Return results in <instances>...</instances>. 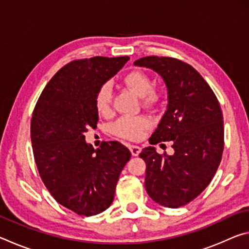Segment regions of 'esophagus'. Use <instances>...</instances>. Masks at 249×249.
I'll list each match as a JSON object with an SVG mask.
<instances>
[{
    "label": "esophagus",
    "instance_id": "34e87169",
    "mask_svg": "<svg viewBox=\"0 0 249 249\" xmlns=\"http://www.w3.org/2000/svg\"><path fill=\"white\" fill-rule=\"evenodd\" d=\"M129 150L133 156H138L141 154L142 148L140 146H136V145H129Z\"/></svg>",
    "mask_w": 249,
    "mask_h": 249
}]
</instances>
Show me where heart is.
<instances>
[{
    "label": "heart",
    "mask_w": 249,
    "mask_h": 249,
    "mask_svg": "<svg viewBox=\"0 0 249 249\" xmlns=\"http://www.w3.org/2000/svg\"><path fill=\"white\" fill-rule=\"evenodd\" d=\"M124 86L138 96L147 107H154L160 101V93L153 88V81L147 73L141 70H133L126 73L122 79ZM112 93L107 84L100 87L96 91L94 103L96 112L101 116H107L111 113ZM150 127V121L146 116H125L117 120L112 125V132L116 136L128 141H137L142 136L146 129Z\"/></svg>",
    "instance_id": "1"
}]
</instances>
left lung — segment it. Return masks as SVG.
Listing matches in <instances>:
<instances>
[{
    "label": "left lung",
    "mask_w": 249,
    "mask_h": 249,
    "mask_svg": "<svg viewBox=\"0 0 249 249\" xmlns=\"http://www.w3.org/2000/svg\"><path fill=\"white\" fill-rule=\"evenodd\" d=\"M134 65L154 70L166 83L167 111L149 144L172 142L175 150L160 155L154 146L142 149L146 191L158 204L179 208L208 187L221 162L224 126L220 103L202 75L178 59L148 56Z\"/></svg>",
    "instance_id": "left-lung-1"
}]
</instances>
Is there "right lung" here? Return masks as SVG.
Wrapping results in <instances>:
<instances>
[{
    "instance_id": "1",
    "label": "right lung",
    "mask_w": 249,
    "mask_h": 249,
    "mask_svg": "<svg viewBox=\"0 0 249 249\" xmlns=\"http://www.w3.org/2000/svg\"><path fill=\"white\" fill-rule=\"evenodd\" d=\"M128 59L98 56L69 62L50 79L34 109L31 138L40 178L58 203L79 215H95L112 204L130 158L119 142H103L94 149L84 136L99 121L96 91Z\"/></svg>"
}]
</instances>
